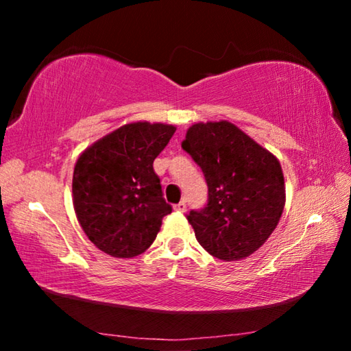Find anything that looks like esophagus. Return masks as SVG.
Here are the masks:
<instances>
[{
  "label": "esophagus",
  "instance_id": "34e87169",
  "mask_svg": "<svg viewBox=\"0 0 351 351\" xmlns=\"http://www.w3.org/2000/svg\"><path fill=\"white\" fill-rule=\"evenodd\" d=\"M175 210H176V212H186V210H187L186 201H181V203H178V204L175 206Z\"/></svg>",
  "mask_w": 351,
  "mask_h": 351
}]
</instances>
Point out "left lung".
Returning a JSON list of instances; mask_svg holds the SVG:
<instances>
[{"label": "left lung", "mask_w": 351, "mask_h": 351, "mask_svg": "<svg viewBox=\"0 0 351 351\" xmlns=\"http://www.w3.org/2000/svg\"><path fill=\"white\" fill-rule=\"evenodd\" d=\"M181 147L203 170L209 201L187 215L195 237L213 257L246 258L265 245L285 207L282 165L232 122H198Z\"/></svg>", "instance_id": "8db88e82"}]
</instances>
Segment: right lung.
Returning <instances> with one entry per match:
<instances>
[{
  "label": "right lung",
  "instance_id": "right-lung-1",
  "mask_svg": "<svg viewBox=\"0 0 351 351\" xmlns=\"http://www.w3.org/2000/svg\"><path fill=\"white\" fill-rule=\"evenodd\" d=\"M175 125L132 122L94 142L77 158L73 204L83 232L117 258L145 252L171 206L162 198L153 161Z\"/></svg>",
  "mask_w": 351,
  "mask_h": 351
}]
</instances>
